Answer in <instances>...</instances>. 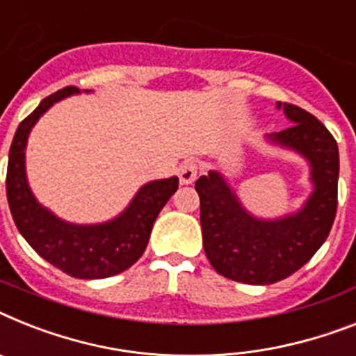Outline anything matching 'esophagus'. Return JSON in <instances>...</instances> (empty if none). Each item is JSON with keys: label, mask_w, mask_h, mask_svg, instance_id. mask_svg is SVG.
<instances>
[{"label": "esophagus", "mask_w": 356, "mask_h": 356, "mask_svg": "<svg viewBox=\"0 0 356 356\" xmlns=\"http://www.w3.org/2000/svg\"><path fill=\"white\" fill-rule=\"evenodd\" d=\"M197 173H199V166L193 159L184 161L181 166H179V179L183 184H192L197 179Z\"/></svg>", "instance_id": "obj_1"}]
</instances>
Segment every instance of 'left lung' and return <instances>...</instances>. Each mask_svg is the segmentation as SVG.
Wrapping results in <instances>:
<instances>
[{
    "instance_id": "left-lung-1",
    "label": "left lung",
    "mask_w": 356,
    "mask_h": 356,
    "mask_svg": "<svg viewBox=\"0 0 356 356\" xmlns=\"http://www.w3.org/2000/svg\"><path fill=\"white\" fill-rule=\"evenodd\" d=\"M280 106V103H279ZM295 124L271 141L289 146L312 163L315 192L297 215L259 220L244 211L220 173L197 179L202 246L213 270L244 284H273L300 270L324 244L337 215L339 146L315 115L284 103Z\"/></svg>"
}]
</instances>
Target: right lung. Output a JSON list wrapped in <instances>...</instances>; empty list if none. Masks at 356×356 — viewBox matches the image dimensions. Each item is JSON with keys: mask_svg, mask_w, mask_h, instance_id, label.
I'll use <instances>...</instances> for the list:
<instances>
[{"mask_svg": "<svg viewBox=\"0 0 356 356\" xmlns=\"http://www.w3.org/2000/svg\"><path fill=\"white\" fill-rule=\"evenodd\" d=\"M76 92H79L77 86H65L54 92L19 122L8 152L7 199L19 234L38 255L76 279H106L128 270L141 259L152 226L163 206L177 192L179 179L145 184L124 213L110 222L94 226L63 222L38 204L25 177L26 137L41 113L56 101Z\"/></svg>", "mask_w": 356, "mask_h": 356, "instance_id": "1", "label": "right lung"}]
</instances>
